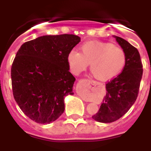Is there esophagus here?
Masks as SVG:
<instances>
[{
	"label": "esophagus",
	"mask_w": 151,
	"mask_h": 151,
	"mask_svg": "<svg viewBox=\"0 0 151 151\" xmlns=\"http://www.w3.org/2000/svg\"><path fill=\"white\" fill-rule=\"evenodd\" d=\"M87 82H88V83H91V84H92V82H94L93 81H91V80H87Z\"/></svg>",
	"instance_id": "1"
}]
</instances>
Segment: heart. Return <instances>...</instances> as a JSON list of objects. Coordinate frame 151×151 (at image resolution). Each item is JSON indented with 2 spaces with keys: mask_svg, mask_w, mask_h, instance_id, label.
Returning <instances> with one entry per match:
<instances>
[{
  "mask_svg": "<svg viewBox=\"0 0 151 151\" xmlns=\"http://www.w3.org/2000/svg\"><path fill=\"white\" fill-rule=\"evenodd\" d=\"M81 52L72 50L66 60L72 73L78 75L90 63L92 74L97 79L107 81L117 76L125 66L126 57L120 47L100 41L83 44Z\"/></svg>",
  "mask_w": 151,
  "mask_h": 151,
  "instance_id": "heart-1",
  "label": "heart"
}]
</instances>
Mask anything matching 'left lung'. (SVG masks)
<instances>
[{"label":"left lung","instance_id":"left-lung-1","mask_svg":"<svg viewBox=\"0 0 151 151\" xmlns=\"http://www.w3.org/2000/svg\"><path fill=\"white\" fill-rule=\"evenodd\" d=\"M113 38L125 52L126 61L122 73L106 84V95L98 112L92 116L103 123L114 122L129 111L137 99L143 74L138 50L123 38Z\"/></svg>","mask_w":151,"mask_h":151}]
</instances>
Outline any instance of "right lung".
I'll return each instance as SVG.
<instances>
[{"mask_svg":"<svg viewBox=\"0 0 151 151\" xmlns=\"http://www.w3.org/2000/svg\"><path fill=\"white\" fill-rule=\"evenodd\" d=\"M81 41L75 35H44L24 43L11 68L14 99L29 119L49 124L64 112V98L74 94L76 78L66 57Z\"/></svg>","mask_w":151,"mask_h":151,"instance_id":"1","label":"right lung"}]
</instances>
